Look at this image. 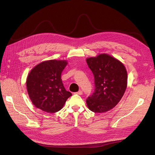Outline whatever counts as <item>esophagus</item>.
<instances>
[{
    "label": "esophagus",
    "instance_id": "esophagus-1",
    "mask_svg": "<svg viewBox=\"0 0 155 155\" xmlns=\"http://www.w3.org/2000/svg\"><path fill=\"white\" fill-rule=\"evenodd\" d=\"M75 94H78V95H81L83 94V91H79L78 92H76Z\"/></svg>",
    "mask_w": 155,
    "mask_h": 155
}]
</instances>
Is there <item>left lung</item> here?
Wrapping results in <instances>:
<instances>
[{
	"mask_svg": "<svg viewBox=\"0 0 155 155\" xmlns=\"http://www.w3.org/2000/svg\"><path fill=\"white\" fill-rule=\"evenodd\" d=\"M87 63L94 78V91L86 100L94 112H105L115 107L123 97L127 83V74L120 61L107 54L90 58Z\"/></svg>",
	"mask_w": 155,
	"mask_h": 155,
	"instance_id": "1",
	"label": "left lung"
}]
</instances>
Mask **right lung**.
<instances>
[{
	"mask_svg": "<svg viewBox=\"0 0 155 155\" xmlns=\"http://www.w3.org/2000/svg\"><path fill=\"white\" fill-rule=\"evenodd\" d=\"M65 61L50 60L37 64L29 73L26 87L31 102L41 110L54 113L62 109L72 93L66 91L61 73Z\"/></svg>",
	"mask_w": 155,
	"mask_h": 155,
	"instance_id": "1",
	"label": "right lung"
}]
</instances>
